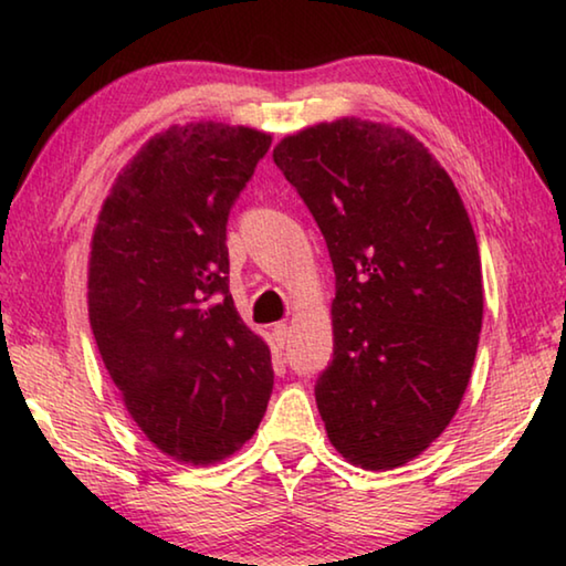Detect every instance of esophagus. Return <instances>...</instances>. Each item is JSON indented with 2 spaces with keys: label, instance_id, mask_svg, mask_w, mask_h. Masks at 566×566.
Returning a JSON list of instances; mask_svg holds the SVG:
<instances>
[{
  "label": "esophagus",
  "instance_id": "34e87169",
  "mask_svg": "<svg viewBox=\"0 0 566 566\" xmlns=\"http://www.w3.org/2000/svg\"><path fill=\"white\" fill-rule=\"evenodd\" d=\"M290 327H286V324H274V339H276V344H280V347H284L286 342H290Z\"/></svg>",
  "mask_w": 566,
  "mask_h": 566
}]
</instances>
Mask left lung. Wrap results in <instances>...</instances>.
<instances>
[{"mask_svg":"<svg viewBox=\"0 0 566 566\" xmlns=\"http://www.w3.org/2000/svg\"><path fill=\"white\" fill-rule=\"evenodd\" d=\"M327 242L334 354L314 387L329 442L395 469L444 432L482 332V262L462 197L409 132L317 124L274 147Z\"/></svg>","mask_w":566,"mask_h":566,"instance_id":"1","label":"left lung"}]
</instances>
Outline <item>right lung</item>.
<instances>
[{"mask_svg":"<svg viewBox=\"0 0 566 566\" xmlns=\"http://www.w3.org/2000/svg\"><path fill=\"white\" fill-rule=\"evenodd\" d=\"M272 137L199 122L149 139L102 207L90 322L124 407L177 462L209 464L260 427L270 347L229 294L227 219Z\"/></svg>","mask_w":566,"mask_h":566,"instance_id":"add662e5","label":"right lung"}]
</instances>
